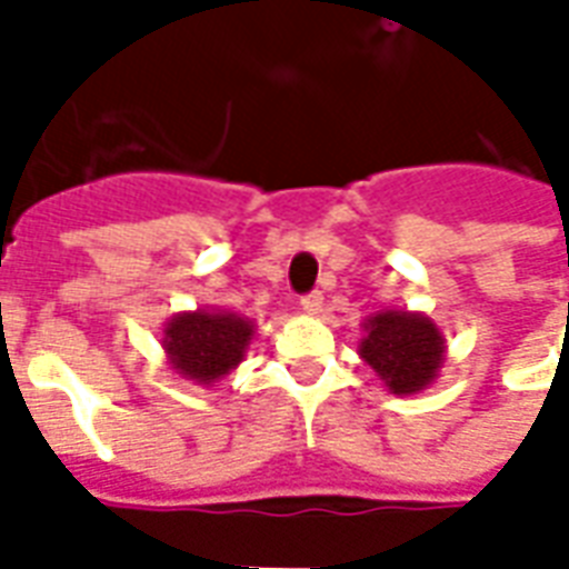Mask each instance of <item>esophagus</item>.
<instances>
[{
	"label": "esophagus",
	"instance_id": "obj_1",
	"mask_svg": "<svg viewBox=\"0 0 569 569\" xmlns=\"http://www.w3.org/2000/svg\"><path fill=\"white\" fill-rule=\"evenodd\" d=\"M301 308L308 310V313H320V310H322V292H308V296L301 298Z\"/></svg>",
	"mask_w": 569,
	"mask_h": 569
}]
</instances>
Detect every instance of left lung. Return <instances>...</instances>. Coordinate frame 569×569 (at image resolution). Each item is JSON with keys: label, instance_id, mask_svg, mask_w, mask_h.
I'll list each match as a JSON object with an SVG mask.
<instances>
[{"label": "left lung", "instance_id": "1", "mask_svg": "<svg viewBox=\"0 0 569 569\" xmlns=\"http://www.w3.org/2000/svg\"><path fill=\"white\" fill-rule=\"evenodd\" d=\"M359 357L378 371L390 393L415 396L439 378L445 338L439 326L423 313L381 310L366 320Z\"/></svg>", "mask_w": 569, "mask_h": 569}]
</instances>
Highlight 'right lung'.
I'll use <instances>...</instances> for the list:
<instances>
[{
    "mask_svg": "<svg viewBox=\"0 0 569 569\" xmlns=\"http://www.w3.org/2000/svg\"><path fill=\"white\" fill-rule=\"evenodd\" d=\"M256 335V326L228 310H191L176 313L163 326V353L186 381L212 383L237 369Z\"/></svg>",
    "mask_w": 569,
    "mask_h": 569,
    "instance_id": "right-lung-1",
    "label": "right lung"
}]
</instances>
